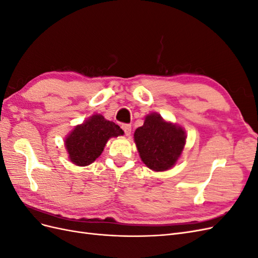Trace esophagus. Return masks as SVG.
<instances>
[{
	"instance_id": "1",
	"label": "esophagus",
	"mask_w": 258,
	"mask_h": 258,
	"mask_svg": "<svg viewBox=\"0 0 258 258\" xmlns=\"http://www.w3.org/2000/svg\"><path fill=\"white\" fill-rule=\"evenodd\" d=\"M121 128L124 131V135H126L127 137H129L131 135V126H130V124L124 123V124H122Z\"/></svg>"
}]
</instances>
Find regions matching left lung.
<instances>
[{
	"mask_svg": "<svg viewBox=\"0 0 258 258\" xmlns=\"http://www.w3.org/2000/svg\"><path fill=\"white\" fill-rule=\"evenodd\" d=\"M186 131L167 121L158 113L146 115L142 127L135 131V143L144 165L156 172L170 170L181 157L186 144Z\"/></svg>",
	"mask_w": 258,
	"mask_h": 258,
	"instance_id": "left-lung-1",
	"label": "left lung"
}]
</instances>
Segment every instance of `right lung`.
Masks as SVG:
<instances>
[{"instance_id": "add662e5", "label": "right lung", "mask_w": 258, "mask_h": 258, "mask_svg": "<svg viewBox=\"0 0 258 258\" xmlns=\"http://www.w3.org/2000/svg\"><path fill=\"white\" fill-rule=\"evenodd\" d=\"M122 135L118 124L105 119L101 114H93L66 137L69 159L79 167L89 166L102 154L108 140Z\"/></svg>"}]
</instances>
